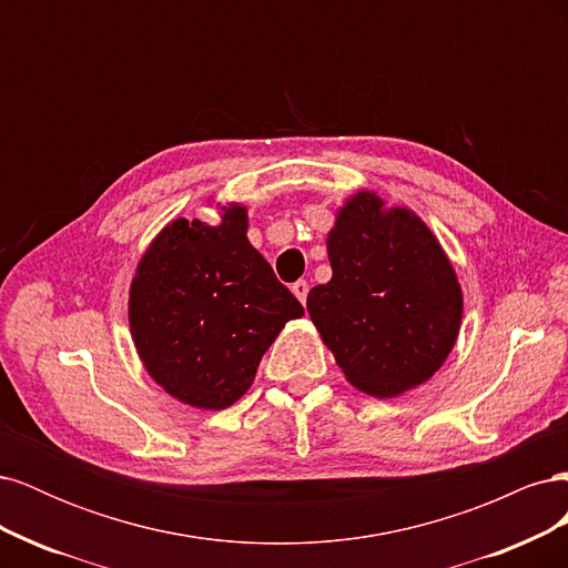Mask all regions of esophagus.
I'll list each match as a JSON object with an SVG mask.
<instances>
[{
	"label": "esophagus",
	"mask_w": 568,
	"mask_h": 568,
	"mask_svg": "<svg viewBox=\"0 0 568 568\" xmlns=\"http://www.w3.org/2000/svg\"><path fill=\"white\" fill-rule=\"evenodd\" d=\"M291 291H294V296H296L301 303H305V298H307V282H305V280H298L294 286H291Z\"/></svg>",
	"instance_id": "1"
}]
</instances>
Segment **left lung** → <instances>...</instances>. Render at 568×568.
<instances>
[{
  "label": "left lung",
  "mask_w": 568,
  "mask_h": 568,
  "mask_svg": "<svg viewBox=\"0 0 568 568\" xmlns=\"http://www.w3.org/2000/svg\"><path fill=\"white\" fill-rule=\"evenodd\" d=\"M332 280L311 288L307 313L351 386L395 398L443 367L462 326L457 272L407 205L357 189L326 234Z\"/></svg>",
  "instance_id": "left-lung-1"
}]
</instances>
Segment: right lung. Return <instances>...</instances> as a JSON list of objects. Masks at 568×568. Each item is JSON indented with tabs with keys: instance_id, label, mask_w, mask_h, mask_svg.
<instances>
[{
	"instance_id": "right-lung-1",
	"label": "right lung",
	"mask_w": 568,
	"mask_h": 568,
	"mask_svg": "<svg viewBox=\"0 0 568 568\" xmlns=\"http://www.w3.org/2000/svg\"><path fill=\"white\" fill-rule=\"evenodd\" d=\"M246 232L248 209L234 201L220 205L217 225L175 217L134 267L128 320L136 355L189 407L234 405L284 324L303 315Z\"/></svg>"
}]
</instances>
